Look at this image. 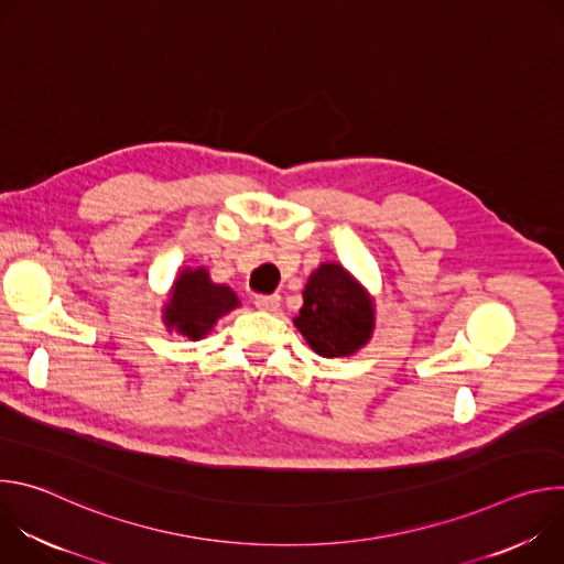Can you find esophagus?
Returning a JSON list of instances; mask_svg holds the SVG:
<instances>
[{
	"instance_id": "34e87169",
	"label": "esophagus",
	"mask_w": 564,
	"mask_h": 564,
	"mask_svg": "<svg viewBox=\"0 0 564 564\" xmlns=\"http://www.w3.org/2000/svg\"><path fill=\"white\" fill-rule=\"evenodd\" d=\"M254 305L263 312H276L281 305V296L279 294H261L254 299Z\"/></svg>"
}]
</instances>
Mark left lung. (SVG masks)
I'll return each instance as SVG.
<instances>
[{"instance_id":"obj_1","label":"left lung","mask_w":564,"mask_h":564,"mask_svg":"<svg viewBox=\"0 0 564 564\" xmlns=\"http://www.w3.org/2000/svg\"><path fill=\"white\" fill-rule=\"evenodd\" d=\"M372 318L361 285L341 265L324 263L305 285L294 326L316 355L333 359L357 352L370 339Z\"/></svg>"}]
</instances>
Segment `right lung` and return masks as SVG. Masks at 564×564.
Here are the masks:
<instances>
[{"mask_svg": "<svg viewBox=\"0 0 564 564\" xmlns=\"http://www.w3.org/2000/svg\"><path fill=\"white\" fill-rule=\"evenodd\" d=\"M238 305L236 294L227 285L209 281L207 270H185L165 305V324L189 339H200L216 324V318Z\"/></svg>", "mask_w": 564, "mask_h": 564, "instance_id": "obj_1", "label": "right lung"}]
</instances>
